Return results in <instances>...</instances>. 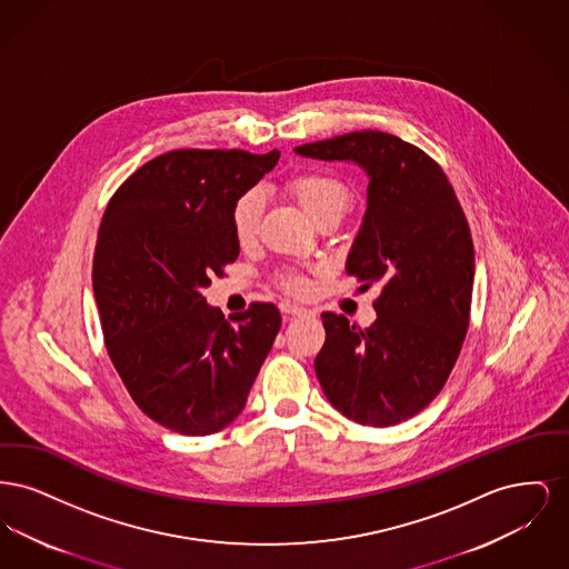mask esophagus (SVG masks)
I'll return each mask as SVG.
<instances>
[{
	"mask_svg": "<svg viewBox=\"0 0 569 569\" xmlns=\"http://www.w3.org/2000/svg\"><path fill=\"white\" fill-rule=\"evenodd\" d=\"M279 309H281V313H286V316H305V313H307L305 307H298V305H292V302H281Z\"/></svg>",
	"mask_w": 569,
	"mask_h": 569,
	"instance_id": "obj_1",
	"label": "esophagus"
}]
</instances>
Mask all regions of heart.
Masks as SVG:
<instances>
[{"label": "heart", "instance_id": "1", "mask_svg": "<svg viewBox=\"0 0 569 569\" xmlns=\"http://www.w3.org/2000/svg\"><path fill=\"white\" fill-rule=\"evenodd\" d=\"M288 191L297 200L300 211L309 217L316 226L322 221H341V217L348 213L352 207V190L350 186L328 172H298L290 177ZM264 198L260 190H247L234 200L230 221L232 232L239 243H251L258 237L260 219H262ZM281 283L292 292H305L307 281L302 274L295 271L283 272Z\"/></svg>", "mask_w": 569, "mask_h": 569}]
</instances>
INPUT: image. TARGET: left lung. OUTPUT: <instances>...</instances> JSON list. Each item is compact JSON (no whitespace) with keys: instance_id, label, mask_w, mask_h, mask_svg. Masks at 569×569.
<instances>
[{"instance_id":"8db88e82","label":"left lung","mask_w":569,"mask_h":569,"mask_svg":"<svg viewBox=\"0 0 569 569\" xmlns=\"http://www.w3.org/2000/svg\"><path fill=\"white\" fill-rule=\"evenodd\" d=\"M295 151L365 170L367 211L346 272L358 290L381 286L369 328L322 313L320 386L358 425H399L439 395L467 335L476 271L467 219L439 163L397 136L362 130Z\"/></svg>"}]
</instances>
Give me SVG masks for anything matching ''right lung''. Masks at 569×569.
<instances>
[{
  "instance_id": "1",
  "label": "right lung",
  "mask_w": 569,
  "mask_h": 569,
  "mask_svg": "<svg viewBox=\"0 0 569 569\" xmlns=\"http://www.w3.org/2000/svg\"><path fill=\"white\" fill-rule=\"evenodd\" d=\"M279 160L274 149H179L114 191L93 253V295L107 350L136 406L181 435L228 427L281 328L279 309L211 307L202 290L239 258L230 211Z\"/></svg>"
}]
</instances>
